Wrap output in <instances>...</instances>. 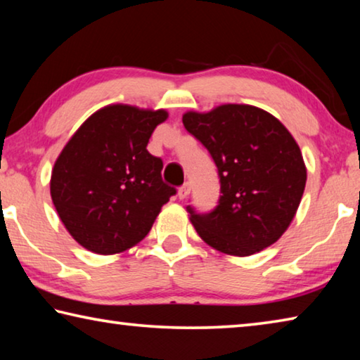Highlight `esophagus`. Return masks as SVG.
Segmentation results:
<instances>
[{
  "label": "esophagus",
  "mask_w": 360,
  "mask_h": 360,
  "mask_svg": "<svg viewBox=\"0 0 360 360\" xmlns=\"http://www.w3.org/2000/svg\"><path fill=\"white\" fill-rule=\"evenodd\" d=\"M188 193H191V184H188V182H186L184 186L179 187L178 197H179V200H186L188 197Z\"/></svg>",
  "instance_id": "obj_1"
}]
</instances>
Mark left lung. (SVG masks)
Segmentation results:
<instances>
[{
    "label": "left lung",
    "instance_id": "8db88e82",
    "mask_svg": "<svg viewBox=\"0 0 360 360\" xmlns=\"http://www.w3.org/2000/svg\"><path fill=\"white\" fill-rule=\"evenodd\" d=\"M186 130L214 160L221 178L216 210L188 219L206 245L246 257L281 238L295 217L307 184L302 150L275 115L251 105L187 111Z\"/></svg>",
    "mask_w": 360,
    "mask_h": 360
}]
</instances>
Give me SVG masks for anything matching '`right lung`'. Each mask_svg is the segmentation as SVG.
Instances as JSON below:
<instances>
[{
	"label": "right lung",
	"instance_id": "1",
	"mask_svg": "<svg viewBox=\"0 0 360 360\" xmlns=\"http://www.w3.org/2000/svg\"><path fill=\"white\" fill-rule=\"evenodd\" d=\"M165 109L108 105L79 127L52 168L51 197L79 245L111 255L138 245L176 188L162 181L163 162L149 138Z\"/></svg>",
	"mask_w": 360,
	"mask_h": 360
}]
</instances>
